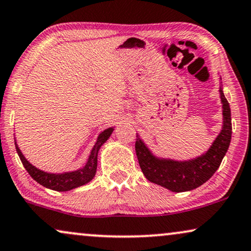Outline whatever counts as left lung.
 Returning <instances> with one entry per match:
<instances>
[{"label": "left lung", "instance_id": "1", "mask_svg": "<svg viewBox=\"0 0 251 251\" xmlns=\"http://www.w3.org/2000/svg\"><path fill=\"white\" fill-rule=\"evenodd\" d=\"M219 89L223 104V127L212 142L211 147L204 154L184 161L158 157L151 153L140 135L136 134L135 153L142 173L149 182L163 186L173 192L191 191L207 182L218 170L227 153L231 139L229 103L224 95L223 85Z\"/></svg>", "mask_w": 251, "mask_h": 251}]
</instances>
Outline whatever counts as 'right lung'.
<instances>
[{
    "label": "right lung",
    "instance_id": "right-lung-1",
    "mask_svg": "<svg viewBox=\"0 0 251 251\" xmlns=\"http://www.w3.org/2000/svg\"><path fill=\"white\" fill-rule=\"evenodd\" d=\"M113 129H115V127H109L100 133L93 149H91L90 154H89V157L87 162L84 164V167H82L77 170L66 171V173L61 174L47 173V171L38 169V168L34 167L32 163H30L26 158H25L16 140L15 146L18 156H20L24 168L37 183H39L40 185L45 186L47 189L54 190V191H69V190L76 189L78 188V186L85 185V184L89 183L94 178L97 170L98 151H100V147L105 144L107 139L110 138V135L112 134Z\"/></svg>",
    "mask_w": 251,
    "mask_h": 251
}]
</instances>
